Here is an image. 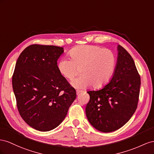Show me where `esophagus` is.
Segmentation results:
<instances>
[{"instance_id": "1", "label": "esophagus", "mask_w": 154, "mask_h": 154, "mask_svg": "<svg viewBox=\"0 0 154 154\" xmlns=\"http://www.w3.org/2000/svg\"><path fill=\"white\" fill-rule=\"evenodd\" d=\"M76 93H77V95H79V94L81 93V91H77Z\"/></svg>"}]
</instances>
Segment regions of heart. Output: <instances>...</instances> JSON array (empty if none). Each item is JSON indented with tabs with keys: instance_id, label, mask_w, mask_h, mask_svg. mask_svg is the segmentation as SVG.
Instances as JSON below:
<instances>
[{
	"instance_id": "obj_1",
	"label": "heart",
	"mask_w": 154,
	"mask_h": 154,
	"mask_svg": "<svg viewBox=\"0 0 154 154\" xmlns=\"http://www.w3.org/2000/svg\"><path fill=\"white\" fill-rule=\"evenodd\" d=\"M69 55L71 59L66 57L60 59L57 67L60 73L68 80H72L81 69L82 76L72 82L77 88H85L91 85L99 88L106 84L115 72L116 56L108 49L82 45L73 48Z\"/></svg>"
}]
</instances>
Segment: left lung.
<instances>
[{
    "label": "left lung",
    "mask_w": 154,
    "mask_h": 154,
    "mask_svg": "<svg viewBox=\"0 0 154 154\" xmlns=\"http://www.w3.org/2000/svg\"><path fill=\"white\" fill-rule=\"evenodd\" d=\"M118 57L111 81L102 89L88 91L86 114L90 123L102 132L123 126L137 107L140 78L134 59L123 47L117 46Z\"/></svg>",
    "instance_id": "8db88e82"
}]
</instances>
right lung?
Instances as JSON below:
<instances>
[{
  "mask_svg": "<svg viewBox=\"0 0 154 154\" xmlns=\"http://www.w3.org/2000/svg\"><path fill=\"white\" fill-rule=\"evenodd\" d=\"M62 47L32 45L17 60L12 86L20 116L41 131L57 127L76 98V91L61 75L57 60Z\"/></svg>",
  "mask_w": 154,
  "mask_h": 154,
  "instance_id": "right-lung-1",
  "label": "right lung"
}]
</instances>
